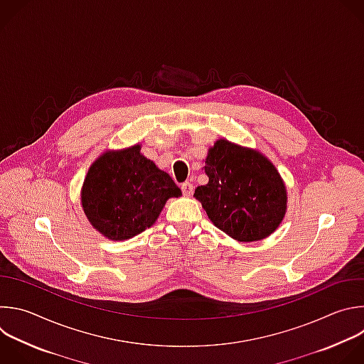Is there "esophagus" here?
I'll use <instances>...</instances> for the list:
<instances>
[{
	"label": "esophagus",
	"mask_w": 364,
	"mask_h": 364,
	"mask_svg": "<svg viewBox=\"0 0 364 364\" xmlns=\"http://www.w3.org/2000/svg\"><path fill=\"white\" fill-rule=\"evenodd\" d=\"M181 190H183V194H184L186 197H191V196H193V191H194V186L187 181V183H183V184H181Z\"/></svg>",
	"instance_id": "34e87169"
}]
</instances>
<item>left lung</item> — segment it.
<instances>
[{"instance_id":"obj_1","label":"left lung","mask_w":364,"mask_h":364,"mask_svg":"<svg viewBox=\"0 0 364 364\" xmlns=\"http://www.w3.org/2000/svg\"><path fill=\"white\" fill-rule=\"evenodd\" d=\"M208 183L194 197L211 223L240 243L269 237L287 211V188L274 164L259 150L218 139L203 167Z\"/></svg>"}]
</instances>
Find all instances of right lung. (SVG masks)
<instances>
[{
    "label": "right lung",
    "instance_id": "obj_1",
    "mask_svg": "<svg viewBox=\"0 0 364 364\" xmlns=\"http://www.w3.org/2000/svg\"><path fill=\"white\" fill-rule=\"evenodd\" d=\"M180 196L173 178L141 154V144H134L107 150L91 164L81 205L100 234L123 241L151 227L166 201Z\"/></svg>",
    "mask_w": 364,
    "mask_h": 364
}]
</instances>
